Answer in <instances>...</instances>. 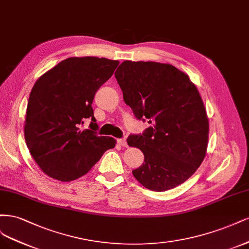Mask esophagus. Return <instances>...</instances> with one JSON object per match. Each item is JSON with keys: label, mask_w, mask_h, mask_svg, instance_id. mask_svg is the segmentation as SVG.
<instances>
[{"label": "esophagus", "mask_w": 249, "mask_h": 249, "mask_svg": "<svg viewBox=\"0 0 249 249\" xmlns=\"http://www.w3.org/2000/svg\"><path fill=\"white\" fill-rule=\"evenodd\" d=\"M118 143H119L120 146H122V147H127V142H126L125 139L118 140Z\"/></svg>", "instance_id": "1"}]
</instances>
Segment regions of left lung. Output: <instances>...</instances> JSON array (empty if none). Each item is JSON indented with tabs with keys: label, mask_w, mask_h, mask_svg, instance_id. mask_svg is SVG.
I'll return each instance as SVG.
<instances>
[{
	"label": "left lung",
	"mask_w": 249,
	"mask_h": 249,
	"mask_svg": "<svg viewBox=\"0 0 249 249\" xmlns=\"http://www.w3.org/2000/svg\"><path fill=\"white\" fill-rule=\"evenodd\" d=\"M115 76L135 117L152 124L127 139L145 156L132 171L134 178L153 191L180 185L203 162L209 140V120L196 85L171 64L157 62L124 61Z\"/></svg>",
	"instance_id": "left-lung-1"
}]
</instances>
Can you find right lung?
Returning <instances> with one entry per match:
<instances>
[{
	"instance_id": "obj_1",
	"label": "right lung",
	"mask_w": 249,
	"mask_h": 249,
	"mask_svg": "<svg viewBox=\"0 0 249 249\" xmlns=\"http://www.w3.org/2000/svg\"><path fill=\"white\" fill-rule=\"evenodd\" d=\"M119 61L71 57L40 76L30 93L25 140L30 154L49 177L69 182L86 175L116 140L98 136L92 103ZM91 118L93 131L79 125Z\"/></svg>"
}]
</instances>
